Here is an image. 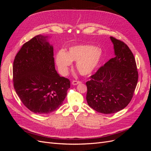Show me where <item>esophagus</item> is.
<instances>
[{
  "label": "esophagus",
  "instance_id": "34e87169",
  "mask_svg": "<svg viewBox=\"0 0 151 151\" xmlns=\"http://www.w3.org/2000/svg\"><path fill=\"white\" fill-rule=\"evenodd\" d=\"M80 83H81V81H76V80H74V81H72V84L73 85H77V84H79Z\"/></svg>",
  "mask_w": 151,
  "mask_h": 151
}]
</instances>
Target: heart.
<instances>
[{"mask_svg":"<svg viewBox=\"0 0 151 151\" xmlns=\"http://www.w3.org/2000/svg\"><path fill=\"white\" fill-rule=\"evenodd\" d=\"M103 56L102 50L90 45H79L68 48V52L60 50L56 54V63L59 72L66 76L72 61H77V69L82 75L92 73L99 65Z\"/></svg>","mask_w":151,"mask_h":151,"instance_id":"1","label":"heart"}]
</instances>
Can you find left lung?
Here are the masks:
<instances>
[{
    "label": "left lung",
    "instance_id": "1",
    "mask_svg": "<svg viewBox=\"0 0 151 151\" xmlns=\"http://www.w3.org/2000/svg\"><path fill=\"white\" fill-rule=\"evenodd\" d=\"M115 57L100 67L86 82V100L99 113H115L125 108L133 98L138 82L135 59L129 47L111 36Z\"/></svg>",
    "mask_w": 151,
    "mask_h": 151
}]
</instances>
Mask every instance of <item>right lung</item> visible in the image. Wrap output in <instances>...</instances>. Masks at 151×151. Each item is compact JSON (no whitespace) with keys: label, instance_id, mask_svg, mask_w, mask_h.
Segmentation results:
<instances>
[{"label":"right lung","instance_id":"1","mask_svg":"<svg viewBox=\"0 0 151 151\" xmlns=\"http://www.w3.org/2000/svg\"><path fill=\"white\" fill-rule=\"evenodd\" d=\"M47 36H35L22 45L13 63V84L24 106L37 114L60 107L70 88L68 79L55 68L53 48Z\"/></svg>","mask_w":151,"mask_h":151}]
</instances>
